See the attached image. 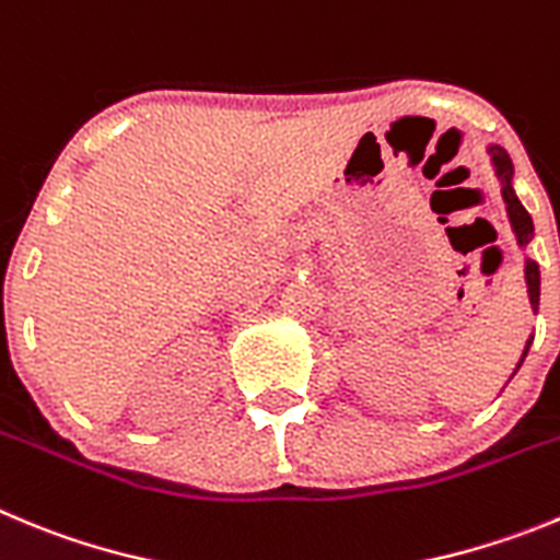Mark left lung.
<instances>
[{"label": "left lung", "instance_id": "8db88e82", "mask_svg": "<svg viewBox=\"0 0 560 560\" xmlns=\"http://www.w3.org/2000/svg\"><path fill=\"white\" fill-rule=\"evenodd\" d=\"M491 158H494L497 174H500V179H502V199H505V205H508V217H511V224H514L516 238H520V244H527V241L533 238V222H530V217H527V210L522 208L520 199H516L514 188H511L514 163H511L508 152L500 150V147H491ZM525 277H527V294H530V305L538 307V266L533 264V260H527ZM527 347H530V341H527ZM527 347H525V352H522V361H525V355H527Z\"/></svg>", "mask_w": 560, "mask_h": 560}]
</instances>
